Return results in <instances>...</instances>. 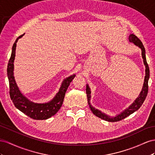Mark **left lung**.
Segmentation results:
<instances>
[{
    "label": "left lung",
    "mask_w": 155,
    "mask_h": 155,
    "mask_svg": "<svg viewBox=\"0 0 155 155\" xmlns=\"http://www.w3.org/2000/svg\"><path fill=\"white\" fill-rule=\"evenodd\" d=\"M129 39L130 42L133 43L134 45H136V46H138L141 48V56H142V58L143 60V64L145 66V76L142 90H141V91L140 92L138 98L134 101V103H132L129 108L125 109L124 111H123L120 114H118L115 117H110V116H108V115L105 114L104 113L101 112L100 110L95 108L94 107H93L91 105L90 88L89 87V86L87 84L86 85V94L87 97V103L89 104V107L92 111L93 114L95 115L97 117H98L101 119H104V120L109 121V122H116V121H121L122 119L127 117V116H130V115L132 114V113L136 112V110H138L140 108L141 106L142 105L143 103L144 102V101L145 98H146L147 93H148V81L149 78V65L147 63L146 57H145V48L143 45L142 43H141V41L140 40V39L137 36H136L134 34H130L129 37Z\"/></svg>",
    "instance_id": "left-lung-1"
}]
</instances>
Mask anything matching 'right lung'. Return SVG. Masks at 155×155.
Listing matches in <instances>:
<instances>
[{
  "label": "right lung",
  "mask_w": 155,
  "mask_h": 155,
  "mask_svg": "<svg viewBox=\"0 0 155 155\" xmlns=\"http://www.w3.org/2000/svg\"><path fill=\"white\" fill-rule=\"evenodd\" d=\"M23 34L16 39L12 47V54L8 61L7 74L10 85V95L15 107L21 112L26 114L30 118L36 120H43L51 117L60 109L64 102L65 92L75 77V74L64 79L59 91L51 101L45 103H36L28 99L17 87L14 76V62L15 56V49L18 39L24 36Z\"/></svg>",
  "instance_id": "obj_1"
}]
</instances>
